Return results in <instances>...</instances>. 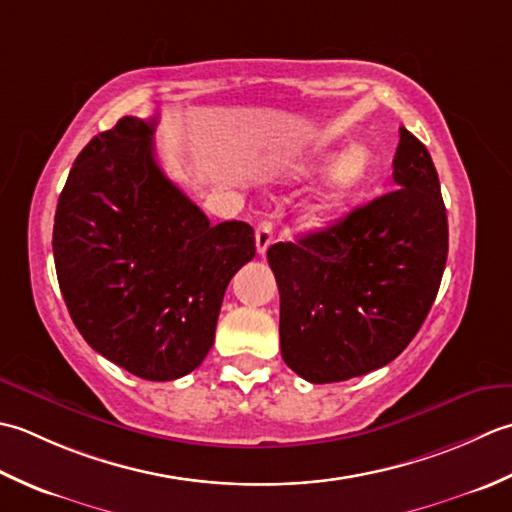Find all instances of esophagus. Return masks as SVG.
Returning <instances> with one entry per match:
<instances>
[{"label": "esophagus", "mask_w": 512, "mask_h": 512, "mask_svg": "<svg viewBox=\"0 0 512 512\" xmlns=\"http://www.w3.org/2000/svg\"><path fill=\"white\" fill-rule=\"evenodd\" d=\"M271 241H274V225H271V221H260L256 227V249L260 256L267 252Z\"/></svg>", "instance_id": "34e87169"}]
</instances>
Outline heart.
<instances>
[{
    "label": "heart",
    "mask_w": 512,
    "mask_h": 512,
    "mask_svg": "<svg viewBox=\"0 0 512 512\" xmlns=\"http://www.w3.org/2000/svg\"><path fill=\"white\" fill-rule=\"evenodd\" d=\"M369 170L371 154L360 148V145H353V148H349L336 163H333V170L327 181V192L322 194L320 207H329L336 198L351 192L353 187H358L369 176Z\"/></svg>",
    "instance_id": "obj_1"
}]
</instances>
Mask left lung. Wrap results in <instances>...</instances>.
<instances>
[{
  "instance_id": "1",
  "label": "left lung",
  "mask_w": 512,
  "mask_h": 512,
  "mask_svg": "<svg viewBox=\"0 0 512 512\" xmlns=\"http://www.w3.org/2000/svg\"><path fill=\"white\" fill-rule=\"evenodd\" d=\"M398 190L298 243L267 249L280 291V351L314 384L395 360L420 331L442 283L448 221L435 165L400 128Z\"/></svg>"
}]
</instances>
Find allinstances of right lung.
<instances>
[{"label": "right lung", "instance_id": "right-lung-1", "mask_svg": "<svg viewBox=\"0 0 512 512\" xmlns=\"http://www.w3.org/2000/svg\"><path fill=\"white\" fill-rule=\"evenodd\" d=\"M154 128L123 117L79 152L52 254L83 340L137 378L168 382L212 349L225 289L256 243L243 221L210 225L163 174Z\"/></svg>", "mask_w": 512, "mask_h": 512}]
</instances>
